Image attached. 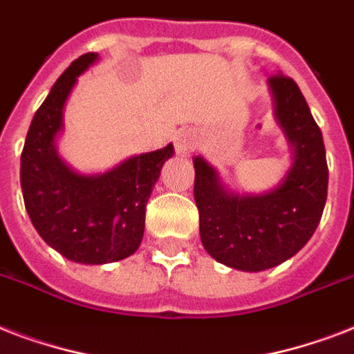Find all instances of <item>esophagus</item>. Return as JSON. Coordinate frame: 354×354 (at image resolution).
<instances>
[{
    "label": "esophagus",
    "mask_w": 354,
    "mask_h": 354,
    "mask_svg": "<svg viewBox=\"0 0 354 354\" xmlns=\"http://www.w3.org/2000/svg\"><path fill=\"white\" fill-rule=\"evenodd\" d=\"M194 149V136L189 132H182L176 138V150L182 154H187Z\"/></svg>",
    "instance_id": "1"
}]
</instances>
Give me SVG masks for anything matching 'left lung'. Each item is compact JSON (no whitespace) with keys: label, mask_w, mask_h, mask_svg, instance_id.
<instances>
[{"label":"left lung","mask_w":354,"mask_h":354,"mask_svg":"<svg viewBox=\"0 0 354 354\" xmlns=\"http://www.w3.org/2000/svg\"><path fill=\"white\" fill-rule=\"evenodd\" d=\"M275 115L294 145V165L279 187L259 196L226 193L216 172L194 158V202L200 239L218 263L261 272L296 255L316 232L327 200L329 169L322 130L286 75H272Z\"/></svg>","instance_id":"left-lung-1"}]
</instances>
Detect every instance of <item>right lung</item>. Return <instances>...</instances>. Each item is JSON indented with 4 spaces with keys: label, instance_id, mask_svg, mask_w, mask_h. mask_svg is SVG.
<instances>
[{
    "label": "right lung",
    "instance_id": "1",
    "mask_svg": "<svg viewBox=\"0 0 354 354\" xmlns=\"http://www.w3.org/2000/svg\"><path fill=\"white\" fill-rule=\"evenodd\" d=\"M97 60L86 53L64 71L36 110L21 152L25 209L40 236L75 263H115L132 255L145 232V209L172 145L139 154L99 176H79L55 150L62 110L82 71Z\"/></svg>",
    "mask_w": 354,
    "mask_h": 354
}]
</instances>
